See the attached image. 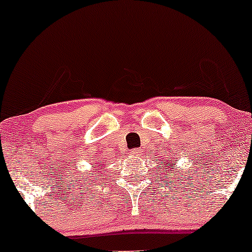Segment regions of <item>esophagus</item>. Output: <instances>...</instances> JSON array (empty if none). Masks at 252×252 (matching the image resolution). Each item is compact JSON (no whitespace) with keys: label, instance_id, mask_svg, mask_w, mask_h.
I'll return each mask as SVG.
<instances>
[{"label":"esophagus","instance_id":"obj_1","mask_svg":"<svg viewBox=\"0 0 252 252\" xmlns=\"http://www.w3.org/2000/svg\"><path fill=\"white\" fill-rule=\"evenodd\" d=\"M140 153H141V149L135 148V149H132V151H131L132 156H140Z\"/></svg>","mask_w":252,"mask_h":252}]
</instances>
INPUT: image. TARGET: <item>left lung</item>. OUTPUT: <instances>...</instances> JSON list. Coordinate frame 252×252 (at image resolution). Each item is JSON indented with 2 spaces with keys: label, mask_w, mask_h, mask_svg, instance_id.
Returning a JSON list of instances; mask_svg holds the SVG:
<instances>
[{
  "label": "left lung",
  "mask_w": 252,
  "mask_h": 252,
  "mask_svg": "<svg viewBox=\"0 0 252 252\" xmlns=\"http://www.w3.org/2000/svg\"><path fill=\"white\" fill-rule=\"evenodd\" d=\"M168 165H170V162H168ZM172 165H176V164H175V162H172ZM172 165H170V168H172ZM175 168H177V167H175ZM171 171H173V170H170V172H171ZM177 172H178V171H177Z\"/></svg>",
  "instance_id": "left-lung-1"
}]
</instances>
